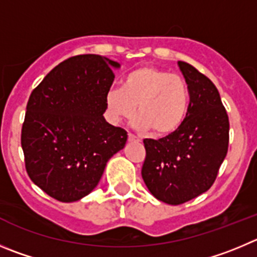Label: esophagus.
Segmentation results:
<instances>
[{
  "instance_id": "1",
  "label": "esophagus",
  "mask_w": 257,
  "mask_h": 257,
  "mask_svg": "<svg viewBox=\"0 0 257 257\" xmlns=\"http://www.w3.org/2000/svg\"><path fill=\"white\" fill-rule=\"evenodd\" d=\"M128 141L129 142H141L140 137L134 136L133 133H128Z\"/></svg>"
}]
</instances>
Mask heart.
I'll return each instance as SVG.
<instances>
[{
  "mask_svg": "<svg viewBox=\"0 0 257 257\" xmlns=\"http://www.w3.org/2000/svg\"><path fill=\"white\" fill-rule=\"evenodd\" d=\"M190 93L186 81L155 66H142L129 72L121 87L105 95L107 119L119 124L136 112L134 128L152 131L155 136H170L183 125L188 115Z\"/></svg>",
  "mask_w": 257,
  "mask_h": 257,
  "instance_id": "b5f03b06",
  "label": "heart"
}]
</instances>
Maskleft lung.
Listing matches in <instances>:
<instances>
[{
  "label": "left lung",
  "instance_id": "1",
  "mask_svg": "<svg viewBox=\"0 0 257 257\" xmlns=\"http://www.w3.org/2000/svg\"><path fill=\"white\" fill-rule=\"evenodd\" d=\"M190 104L183 125L160 140H145L142 177L158 200L183 204L209 190L228 151L229 121L214 83L186 62H177Z\"/></svg>",
  "mask_w": 257,
  "mask_h": 257
}]
</instances>
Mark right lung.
<instances>
[{
  "label": "right lung",
  "mask_w": 257,
  "mask_h": 257,
  "mask_svg": "<svg viewBox=\"0 0 257 257\" xmlns=\"http://www.w3.org/2000/svg\"><path fill=\"white\" fill-rule=\"evenodd\" d=\"M117 62L97 54L71 57L33 90L21 129L29 177L63 203L88 195L128 134L104 117Z\"/></svg>",
  "instance_id": "obj_1"
}]
</instances>
